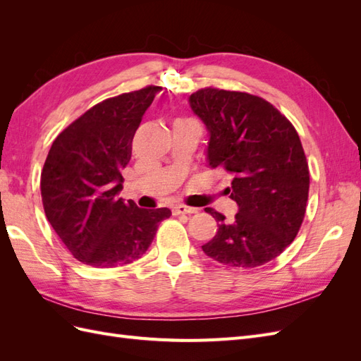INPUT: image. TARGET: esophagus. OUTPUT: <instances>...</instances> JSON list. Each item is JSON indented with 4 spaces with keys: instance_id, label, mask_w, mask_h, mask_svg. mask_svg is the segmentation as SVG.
<instances>
[{
    "instance_id": "esophagus-1",
    "label": "esophagus",
    "mask_w": 361,
    "mask_h": 361,
    "mask_svg": "<svg viewBox=\"0 0 361 361\" xmlns=\"http://www.w3.org/2000/svg\"><path fill=\"white\" fill-rule=\"evenodd\" d=\"M197 212H199L197 207H190V206H185V204H176L173 207L174 215H192V214H197Z\"/></svg>"
}]
</instances>
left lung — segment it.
<instances>
[{
    "instance_id": "left-lung-1",
    "label": "left lung",
    "mask_w": 361,
    "mask_h": 361,
    "mask_svg": "<svg viewBox=\"0 0 361 361\" xmlns=\"http://www.w3.org/2000/svg\"><path fill=\"white\" fill-rule=\"evenodd\" d=\"M188 102L209 135L207 166L232 174L224 192L238 204L232 223L204 207L218 228L202 250L223 265H264L293 241L305 214L310 174L297 130L277 108L248 93L203 89Z\"/></svg>"
}]
</instances>
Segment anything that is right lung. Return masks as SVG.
Listing matches in <instances>:
<instances>
[{"instance_id":"right-lung-1","label":"right lung","mask_w":361,"mask_h":361,"mask_svg":"<svg viewBox=\"0 0 361 361\" xmlns=\"http://www.w3.org/2000/svg\"><path fill=\"white\" fill-rule=\"evenodd\" d=\"M161 87L110 97L76 118L54 140L40 190L48 221L75 259L116 268L143 256L169 207L141 209L118 197L130 143Z\"/></svg>"}]
</instances>
